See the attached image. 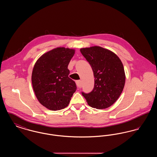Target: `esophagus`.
I'll return each instance as SVG.
<instances>
[{
	"label": "esophagus",
	"instance_id": "esophagus-1",
	"mask_svg": "<svg viewBox=\"0 0 157 157\" xmlns=\"http://www.w3.org/2000/svg\"><path fill=\"white\" fill-rule=\"evenodd\" d=\"M76 86L78 88H81V80L76 81Z\"/></svg>",
	"mask_w": 157,
	"mask_h": 157
}]
</instances>
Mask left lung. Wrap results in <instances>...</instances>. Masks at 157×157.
<instances>
[{"label": "left lung", "instance_id": "left-lung-1", "mask_svg": "<svg viewBox=\"0 0 157 157\" xmlns=\"http://www.w3.org/2000/svg\"><path fill=\"white\" fill-rule=\"evenodd\" d=\"M80 51L90 63L95 77L93 90L82 92L88 105L99 109H105L120 97L125 82L123 64L112 51L100 46L82 48Z\"/></svg>", "mask_w": 157, "mask_h": 157}]
</instances>
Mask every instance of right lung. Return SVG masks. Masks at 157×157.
I'll use <instances>...</instances> for the list:
<instances>
[{"mask_svg":"<svg viewBox=\"0 0 157 157\" xmlns=\"http://www.w3.org/2000/svg\"><path fill=\"white\" fill-rule=\"evenodd\" d=\"M74 53V49L57 48L42 55L34 65L33 90L39 102L50 110L66 108L76 90L75 82L68 76L67 69Z\"/></svg>","mask_w":157,"mask_h":157,"instance_id":"obj_1","label":"right lung"}]
</instances>
